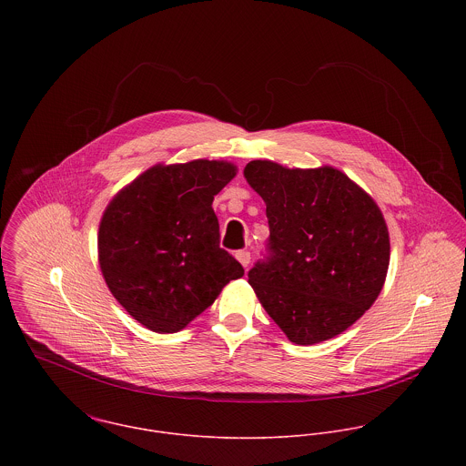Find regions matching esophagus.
Returning a JSON list of instances; mask_svg holds the SVG:
<instances>
[{
  "instance_id": "1",
  "label": "esophagus",
  "mask_w": 466,
  "mask_h": 466,
  "mask_svg": "<svg viewBox=\"0 0 466 466\" xmlns=\"http://www.w3.org/2000/svg\"><path fill=\"white\" fill-rule=\"evenodd\" d=\"M237 260L244 267L251 264V253L248 249H242V251H237Z\"/></svg>"
}]
</instances>
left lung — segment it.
<instances>
[{"label": "left lung", "instance_id": "1", "mask_svg": "<svg viewBox=\"0 0 466 466\" xmlns=\"http://www.w3.org/2000/svg\"><path fill=\"white\" fill-rule=\"evenodd\" d=\"M248 183L266 200L268 240L249 285L296 344L351 327L377 299L390 266V233L373 199L332 167L289 170L251 161Z\"/></svg>", "mask_w": 466, "mask_h": 466}]
</instances>
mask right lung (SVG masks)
<instances>
[{"mask_svg": "<svg viewBox=\"0 0 466 466\" xmlns=\"http://www.w3.org/2000/svg\"><path fill=\"white\" fill-rule=\"evenodd\" d=\"M235 167L198 159L152 167L107 206L98 258L118 303L148 330L179 332L244 267L220 248L213 198Z\"/></svg>", "mask_w": 466, "mask_h": 466, "instance_id": "obj_1", "label": "right lung"}]
</instances>
